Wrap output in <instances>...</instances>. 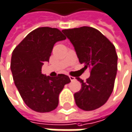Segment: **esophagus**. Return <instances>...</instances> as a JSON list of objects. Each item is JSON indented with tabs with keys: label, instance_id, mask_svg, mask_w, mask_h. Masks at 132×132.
<instances>
[{
	"label": "esophagus",
	"instance_id": "34e87169",
	"mask_svg": "<svg viewBox=\"0 0 132 132\" xmlns=\"http://www.w3.org/2000/svg\"><path fill=\"white\" fill-rule=\"evenodd\" d=\"M70 80H71V81H73V80H76V79H75V77H71V76H70Z\"/></svg>",
	"mask_w": 132,
	"mask_h": 132
}]
</instances>
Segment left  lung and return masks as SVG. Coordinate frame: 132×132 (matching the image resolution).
<instances>
[{"instance_id":"8db88e82","label":"left lung","mask_w":132,"mask_h":132,"mask_svg":"<svg viewBox=\"0 0 132 132\" xmlns=\"http://www.w3.org/2000/svg\"><path fill=\"white\" fill-rule=\"evenodd\" d=\"M74 46L80 62L90 68V76L74 94L77 107L93 111L103 106L110 97L118 70V55L114 45L98 30L84 26L62 31Z\"/></svg>"}]
</instances>
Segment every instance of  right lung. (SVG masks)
Segmentation results:
<instances>
[{"label": "right lung", "mask_w": 132, "mask_h": 132, "mask_svg": "<svg viewBox=\"0 0 132 132\" xmlns=\"http://www.w3.org/2000/svg\"><path fill=\"white\" fill-rule=\"evenodd\" d=\"M65 36L57 28L42 27L31 31L14 49L11 70L14 84L25 104L31 110L49 112L59 104V95L70 82L68 76L51 77L42 73L55 42Z\"/></svg>", "instance_id": "obj_1"}]
</instances>
